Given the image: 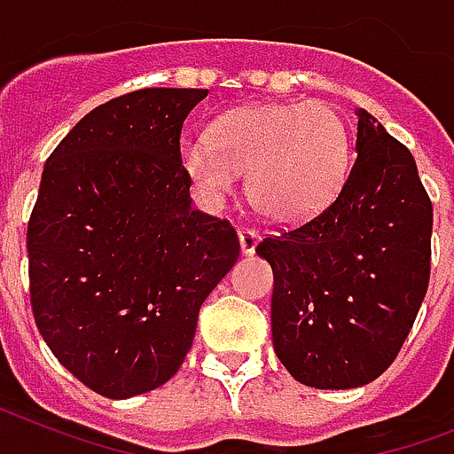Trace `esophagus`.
Listing matches in <instances>:
<instances>
[{"label": "esophagus", "mask_w": 454, "mask_h": 454, "mask_svg": "<svg viewBox=\"0 0 454 454\" xmlns=\"http://www.w3.org/2000/svg\"><path fill=\"white\" fill-rule=\"evenodd\" d=\"M258 239H260V234L255 230H248V227H244V230H239V244H241V253H246V255H251V253H255Z\"/></svg>", "instance_id": "1"}]
</instances>
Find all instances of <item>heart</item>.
I'll return each instance as SVG.
<instances>
[{
  "label": "heart",
  "instance_id": "b5f03b06",
  "mask_svg": "<svg viewBox=\"0 0 454 454\" xmlns=\"http://www.w3.org/2000/svg\"><path fill=\"white\" fill-rule=\"evenodd\" d=\"M207 142H184L179 165L203 201H224L246 172L248 201L277 223H296L333 201L350 168V132L325 101L231 108Z\"/></svg>",
  "mask_w": 454,
  "mask_h": 454
}]
</instances>
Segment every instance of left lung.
<instances>
[{
  "label": "left lung",
  "instance_id": "left-lung-1",
  "mask_svg": "<svg viewBox=\"0 0 454 454\" xmlns=\"http://www.w3.org/2000/svg\"><path fill=\"white\" fill-rule=\"evenodd\" d=\"M355 151L325 210L255 246L275 272L277 357L315 388H357L384 374L431 275L434 206L410 149L360 108Z\"/></svg>",
  "mask_w": 454,
  "mask_h": 454
}]
</instances>
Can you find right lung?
I'll return each instance as SVG.
<instances>
[{"label": "right lung", "instance_id": "1", "mask_svg": "<svg viewBox=\"0 0 454 454\" xmlns=\"http://www.w3.org/2000/svg\"><path fill=\"white\" fill-rule=\"evenodd\" d=\"M208 90L101 104L51 151L27 223L35 325L63 367L122 400L175 377L201 303L239 258L230 220L192 208L179 135Z\"/></svg>", "mask_w": 454, "mask_h": 454}]
</instances>
